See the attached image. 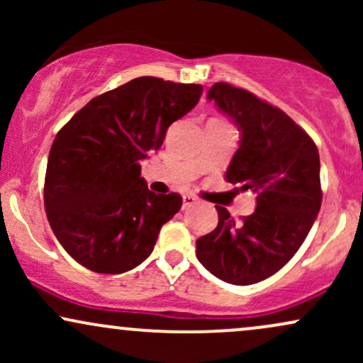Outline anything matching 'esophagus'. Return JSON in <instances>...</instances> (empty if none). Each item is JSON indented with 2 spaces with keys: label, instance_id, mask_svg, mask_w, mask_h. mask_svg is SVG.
I'll use <instances>...</instances> for the list:
<instances>
[{
  "label": "esophagus",
  "instance_id": "34e87169",
  "mask_svg": "<svg viewBox=\"0 0 363 363\" xmlns=\"http://www.w3.org/2000/svg\"><path fill=\"white\" fill-rule=\"evenodd\" d=\"M196 203H198V199H196V196L193 194H186L184 198H182V208H189L196 205Z\"/></svg>",
  "mask_w": 363,
  "mask_h": 363
}]
</instances>
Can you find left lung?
<instances>
[{
	"mask_svg": "<svg viewBox=\"0 0 363 363\" xmlns=\"http://www.w3.org/2000/svg\"><path fill=\"white\" fill-rule=\"evenodd\" d=\"M240 131L225 179L256 193V210L235 222L216 206L218 225L196 240V257L220 280L252 285L281 269L319 213V152L311 136L278 107L251 91L215 83L206 95Z\"/></svg>",
	"mask_w": 363,
	"mask_h": 363,
	"instance_id": "8db88e82",
	"label": "left lung"
}]
</instances>
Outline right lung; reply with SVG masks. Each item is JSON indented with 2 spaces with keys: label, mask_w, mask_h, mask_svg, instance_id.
Returning a JSON list of instances; mask_svg holds the SVG:
<instances>
[{
  "label": "right lung",
  "mask_w": 363,
  "mask_h": 363,
  "mask_svg": "<svg viewBox=\"0 0 363 363\" xmlns=\"http://www.w3.org/2000/svg\"><path fill=\"white\" fill-rule=\"evenodd\" d=\"M201 85L140 77L91 99L60 129L49 152L44 206L65 251L95 273L119 274L152 254L177 193L155 194L140 162L198 104Z\"/></svg>",
  "instance_id": "1"
}]
</instances>
